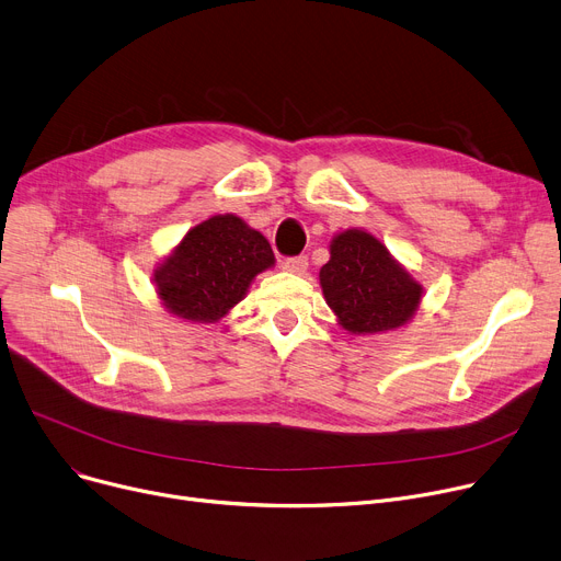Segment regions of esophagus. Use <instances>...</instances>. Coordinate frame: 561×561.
I'll return each instance as SVG.
<instances>
[{
	"instance_id": "esophagus-1",
	"label": "esophagus",
	"mask_w": 561,
	"mask_h": 561,
	"mask_svg": "<svg viewBox=\"0 0 561 561\" xmlns=\"http://www.w3.org/2000/svg\"><path fill=\"white\" fill-rule=\"evenodd\" d=\"M283 270L289 274H306L308 270V257L306 255H294L283 260Z\"/></svg>"
}]
</instances>
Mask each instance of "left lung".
Masks as SVG:
<instances>
[{"label":"left lung","instance_id":"1","mask_svg":"<svg viewBox=\"0 0 561 561\" xmlns=\"http://www.w3.org/2000/svg\"><path fill=\"white\" fill-rule=\"evenodd\" d=\"M325 304L348 333H382L412 319L421 285L365 230H344L319 272Z\"/></svg>","mask_w":561,"mask_h":561}]
</instances>
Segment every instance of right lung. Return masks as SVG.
I'll list each match as a JSON object with an SVG mask.
<instances>
[{"instance_id": "right-lung-1", "label": "right lung", "mask_w": 561, "mask_h": 561, "mask_svg": "<svg viewBox=\"0 0 561 561\" xmlns=\"http://www.w3.org/2000/svg\"><path fill=\"white\" fill-rule=\"evenodd\" d=\"M274 265V251L236 215L194 226L156 272L160 299L172 314L217 321L247 294L255 274Z\"/></svg>"}]
</instances>
